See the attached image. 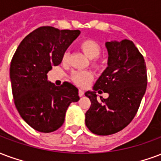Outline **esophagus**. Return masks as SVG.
<instances>
[{"label": "esophagus", "mask_w": 161, "mask_h": 161, "mask_svg": "<svg viewBox=\"0 0 161 161\" xmlns=\"http://www.w3.org/2000/svg\"><path fill=\"white\" fill-rule=\"evenodd\" d=\"M84 95V90H79V91H78V96H83Z\"/></svg>", "instance_id": "esophagus-1"}]
</instances>
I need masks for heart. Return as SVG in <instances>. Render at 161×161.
I'll use <instances>...</instances> for the list:
<instances>
[{
  "mask_svg": "<svg viewBox=\"0 0 161 161\" xmlns=\"http://www.w3.org/2000/svg\"><path fill=\"white\" fill-rule=\"evenodd\" d=\"M80 47L84 53L89 59H96L100 55L102 52V48L96 41L91 39L84 40L80 43ZM68 60V53H65L62 57V61L64 63L67 62ZM93 66L96 69H101L103 66V64L99 61H94L92 63ZM93 75L90 71H77L71 76V80L76 85L81 88H85L91 82Z\"/></svg>",
  "mask_w": 161,
  "mask_h": 161,
  "instance_id": "1",
  "label": "heart"
}]
</instances>
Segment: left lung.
Here are the masks:
<instances>
[{"label": "left lung", "instance_id": "left-lung-1", "mask_svg": "<svg viewBox=\"0 0 161 161\" xmlns=\"http://www.w3.org/2000/svg\"><path fill=\"white\" fill-rule=\"evenodd\" d=\"M108 67L87 91L91 106L85 114V124L99 136L117 133L128 125L136 114L147 89V70L143 56L133 42L125 39L106 42ZM109 95L97 98L96 91Z\"/></svg>", "mask_w": 161, "mask_h": 161}]
</instances>
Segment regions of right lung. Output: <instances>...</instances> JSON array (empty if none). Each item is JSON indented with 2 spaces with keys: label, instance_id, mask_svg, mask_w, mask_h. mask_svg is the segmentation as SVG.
<instances>
[{
  "label": "right lung",
  "instance_id": "obj_1",
  "mask_svg": "<svg viewBox=\"0 0 161 161\" xmlns=\"http://www.w3.org/2000/svg\"><path fill=\"white\" fill-rule=\"evenodd\" d=\"M80 31L42 26L20 42L12 59L10 80L15 107L26 123L43 133L56 130L65 121L71 102L79 100L78 90L65 82L55 86L47 73L59 65L65 50Z\"/></svg>",
  "mask_w": 161,
  "mask_h": 161
}]
</instances>
